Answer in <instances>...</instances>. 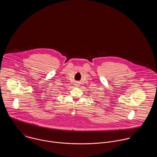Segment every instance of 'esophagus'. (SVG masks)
Instances as JSON below:
<instances>
[{
    "mask_svg": "<svg viewBox=\"0 0 157 157\" xmlns=\"http://www.w3.org/2000/svg\"><path fill=\"white\" fill-rule=\"evenodd\" d=\"M76 83H76V85H77V86H79V85H79V83H79V82H76Z\"/></svg>",
    "mask_w": 157,
    "mask_h": 157,
    "instance_id": "esophagus-1",
    "label": "esophagus"
}]
</instances>
